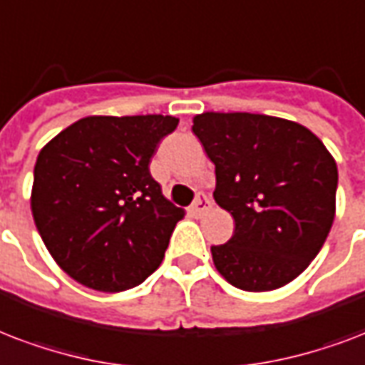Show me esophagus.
<instances>
[{
  "label": "esophagus",
  "mask_w": 365,
  "mask_h": 365,
  "mask_svg": "<svg viewBox=\"0 0 365 365\" xmlns=\"http://www.w3.org/2000/svg\"><path fill=\"white\" fill-rule=\"evenodd\" d=\"M210 207H212L210 197H207L205 193H199L197 195V199H195L193 205H191V214H193V216H202V214L207 212Z\"/></svg>",
  "instance_id": "34e87169"
}]
</instances>
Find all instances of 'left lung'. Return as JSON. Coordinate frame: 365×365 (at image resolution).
<instances>
[{"mask_svg":"<svg viewBox=\"0 0 365 365\" xmlns=\"http://www.w3.org/2000/svg\"><path fill=\"white\" fill-rule=\"evenodd\" d=\"M193 133L216 166L214 201L235 222L210 247L233 287L262 293L287 285L312 262L335 220L337 163L299 122L250 113H202Z\"/></svg>","mask_w":365,"mask_h":365,"instance_id":"8db88e82","label":"left lung"}]
</instances>
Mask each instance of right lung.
I'll list each match as a JSON object with an SVG mask.
<instances>
[{
  "label": "right lung",
  "mask_w": 365,
  "mask_h": 365,
  "mask_svg": "<svg viewBox=\"0 0 365 365\" xmlns=\"http://www.w3.org/2000/svg\"><path fill=\"white\" fill-rule=\"evenodd\" d=\"M178 122L86 116L41 149L30 208L49 255L72 279L118 293L160 266L185 210L164 197L149 163Z\"/></svg>",
  "instance_id": "obj_1"
}]
</instances>
